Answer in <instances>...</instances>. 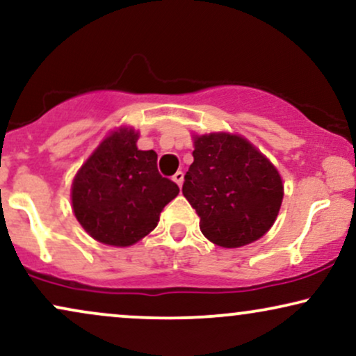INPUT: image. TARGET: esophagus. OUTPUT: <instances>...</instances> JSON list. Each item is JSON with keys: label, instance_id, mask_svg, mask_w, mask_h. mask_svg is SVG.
Returning a JSON list of instances; mask_svg holds the SVG:
<instances>
[{"label": "esophagus", "instance_id": "1", "mask_svg": "<svg viewBox=\"0 0 356 356\" xmlns=\"http://www.w3.org/2000/svg\"><path fill=\"white\" fill-rule=\"evenodd\" d=\"M172 181L177 184L179 187L182 186V182H184V172H182V170H177V172L172 175Z\"/></svg>", "mask_w": 356, "mask_h": 356}]
</instances>
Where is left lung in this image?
<instances>
[{
  "instance_id": "left-lung-1",
  "label": "left lung",
  "mask_w": 356,
  "mask_h": 356,
  "mask_svg": "<svg viewBox=\"0 0 356 356\" xmlns=\"http://www.w3.org/2000/svg\"><path fill=\"white\" fill-rule=\"evenodd\" d=\"M193 147L182 193L200 217L204 236L223 248L259 240L282 204L277 169L238 134L193 136Z\"/></svg>"
}]
</instances>
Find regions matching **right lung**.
<instances>
[{"mask_svg":"<svg viewBox=\"0 0 356 356\" xmlns=\"http://www.w3.org/2000/svg\"><path fill=\"white\" fill-rule=\"evenodd\" d=\"M138 133L120 128L93 151L72 184V209L90 236L110 246H131L156 228L179 193L157 170L154 151H139Z\"/></svg>","mask_w":356,"mask_h":356,"instance_id":"right-lung-1","label":"right lung"}]
</instances>
